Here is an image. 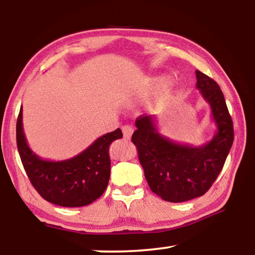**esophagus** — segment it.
I'll return each instance as SVG.
<instances>
[{
	"label": "esophagus",
	"instance_id": "1",
	"mask_svg": "<svg viewBox=\"0 0 255 255\" xmlns=\"http://www.w3.org/2000/svg\"><path fill=\"white\" fill-rule=\"evenodd\" d=\"M122 129H123V133H124L125 139H130L132 132H133L132 127H130V126H124Z\"/></svg>",
	"mask_w": 255,
	"mask_h": 255
}]
</instances>
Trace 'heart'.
<instances>
[{"instance_id": "obj_1", "label": "heart", "mask_w": 255, "mask_h": 255, "mask_svg": "<svg viewBox=\"0 0 255 255\" xmlns=\"http://www.w3.org/2000/svg\"><path fill=\"white\" fill-rule=\"evenodd\" d=\"M167 79L165 76H157V77H154V79L150 81V84L153 86H162L166 83Z\"/></svg>"}]
</instances>
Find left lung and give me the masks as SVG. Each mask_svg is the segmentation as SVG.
Returning <instances> with one entry per match:
<instances>
[{"mask_svg": "<svg viewBox=\"0 0 255 255\" xmlns=\"http://www.w3.org/2000/svg\"><path fill=\"white\" fill-rule=\"evenodd\" d=\"M201 97L208 102L216 132L200 146L180 144L158 131L155 116H140L131 140L138 149L150 190L163 200L183 202L201 197L217 179L234 140L233 122L219 85L196 71Z\"/></svg>", "mask_w": 255, "mask_h": 255, "instance_id": "1", "label": "left lung"}]
</instances>
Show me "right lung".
<instances>
[{
    "instance_id": "1",
    "label": "right lung",
    "mask_w": 255,
    "mask_h": 255,
    "mask_svg": "<svg viewBox=\"0 0 255 255\" xmlns=\"http://www.w3.org/2000/svg\"><path fill=\"white\" fill-rule=\"evenodd\" d=\"M123 138L120 129L108 132L64 161H49L29 147L22 124V107L16 122V145L30 182L45 200L62 207H83L102 196L110 179L109 147Z\"/></svg>"
}]
</instances>
